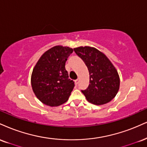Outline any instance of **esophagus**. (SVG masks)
Instances as JSON below:
<instances>
[{
  "instance_id": "34e87169",
  "label": "esophagus",
  "mask_w": 147,
  "mask_h": 147,
  "mask_svg": "<svg viewBox=\"0 0 147 147\" xmlns=\"http://www.w3.org/2000/svg\"><path fill=\"white\" fill-rule=\"evenodd\" d=\"M75 84H76V85H77V84H79V79H76V80L75 81Z\"/></svg>"
}]
</instances>
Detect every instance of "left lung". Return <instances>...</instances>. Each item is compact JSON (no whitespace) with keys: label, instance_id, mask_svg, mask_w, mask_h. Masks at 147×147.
I'll use <instances>...</instances> for the list:
<instances>
[{"label":"left lung","instance_id":"1","mask_svg":"<svg viewBox=\"0 0 147 147\" xmlns=\"http://www.w3.org/2000/svg\"><path fill=\"white\" fill-rule=\"evenodd\" d=\"M74 51L89 71V86L81 90L88 101L99 105L112 100L119 90L120 79L108 58L93 47H80L74 49Z\"/></svg>","mask_w":147,"mask_h":147}]
</instances>
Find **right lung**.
<instances>
[{
  "mask_svg": "<svg viewBox=\"0 0 147 147\" xmlns=\"http://www.w3.org/2000/svg\"><path fill=\"white\" fill-rule=\"evenodd\" d=\"M72 52V49L62 46L51 48L42 55L33 68V92L45 105L58 106L68 99L75 82L68 78L65 65Z\"/></svg>",
  "mask_w": 147,
  "mask_h": 147,
  "instance_id": "add662e5",
  "label": "right lung"
}]
</instances>
